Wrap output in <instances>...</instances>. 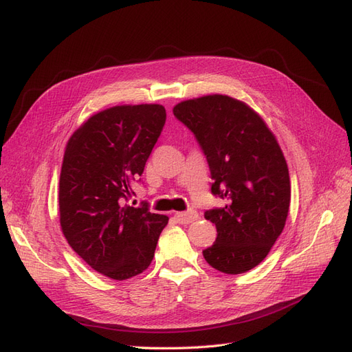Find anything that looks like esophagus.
I'll return each mask as SVG.
<instances>
[{
	"instance_id": "obj_1",
	"label": "esophagus",
	"mask_w": 352,
	"mask_h": 352,
	"mask_svg": "<svg viewBox=\"0 0 352 352\" xmlns=\"http://www.w3.org/2000/svg\"><path fill=\"white\" fill-rule=\"evenodd\" d=\"M175 219L180 225H189L195 220H198V214L195 211H186V212H175Z\"/></svg>"
}]
</instances>
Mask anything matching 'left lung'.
<instances>
[{"mask_svg":"<svg viewBox=\"0 0 352 352\" xmlns=\"http://www.w3.org/2000/svg\"><path fill=\"white\" fill-rule=\"evenodd\" d=\"M173 114L207 155L211 192L226 198L223 208L206 211L217 238L202 255L221 273L248 272L267 257L289 211L291 180L278 140L257 111L229 95L180 101Z\"/></svg>","mask_w":352,"mask_h":352,"instance_id":"left-lung-1","label":"left lung"}]
</instances>
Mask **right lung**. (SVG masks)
Instances as JSON below:
<instances>
[{"instance_id": "1", "label": "right lung", "mask_w": 352, "mask_h": 352, "mask_svg": "<svg viewBox=\"0 0 352 352\" xmlns=\"http://www.w3.org/2000/svg\"><path fill=\"white\" fill-rule=\"evenodd\" d=\"M160 104L114 105L73 132L63 157V235L94 270L126 280L151 264L168 217L124 204L163 131Z\"/></svg>"}]
</instances>
